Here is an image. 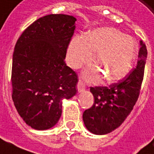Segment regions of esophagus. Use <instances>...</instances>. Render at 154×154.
Here are the masks:
<instances>
[{"mask_svg":"<svg viewBox=\"0 0 154 154\" xmlns=\"http://www.w3.org/2000/svg\"><path fill=\"white\" fill-rule=\"evenodd\" d=\"M77 89L79 90V92H82L83 90L85 89V83H84L82 79H79L78 84H77Z\"/></svg>","mask_w":154,"mask_h":154,"instance_id":"1","label":"esophagus"}]
</instances>
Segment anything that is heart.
Masks as SVG:
<instances>
[{
    "mask_svg": "<svg viewBox=\"0 0 154 154\" xmlns=\"http://www.w3.org/2000/svg\"><path fill=\"white\" fill-rule=\"evenodd\" d=\"M134 54L132 39L114 28L104 27L86 36L74 37L69 45L67 61L72 68H79L91 60V54H95L97 68L87 69L86 78L94 80L102 75L107 82H115L130 71Z\"/></svg>",
    "mask_w": 154,
    "mask_h": 154,
    "instance_id": "obj_1",
    "label": "heart"
}]
</instances>
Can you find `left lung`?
Listing matches in <instances>:
<instances>
[{"label": "left lung", "mask_w": 154, "mask_h": 154, "mask_svg": "<svg viewBox=\"0 0 154 154\" xmlns=\"http://www.w3.org/2000/svg\"><path fill=\"white\" fill-rule=\"evenodd\" d=\"M140 45L137 66L124 78L109 86L90 87L94 102L84 112L83 120L93 134H106L119 127L137 102L148 54L146 45L141 41Z\"/></svg>", "instance_id": "1"}]
</instances>
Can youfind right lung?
<instances>
[{
	"label": "right lung",
	"mask_w": 154,
	"mask_h": 154,
	"mask_svg": "<svg viewBox=\"0 0 154 154\" xmlns=\"http://www.w3.org/2000/svg\"><path fill=\"white\" fill-rule=\"evenodd\" d=\"M75 21L65 14L42 16L16 41L11 96L17 112L32 128L53 127L61 116L62 100L77 92L78 75L65 61Z\"/></svg>",
	"instance_id": "1"
}]
</instances>
